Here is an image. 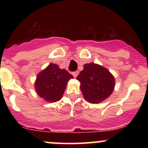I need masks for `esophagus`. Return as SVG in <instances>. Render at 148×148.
Here are the masks:
<instances>
[{
  "instance_id": "34e87169",
  "label": "esophagus",
  "mask_w": 148,
  "mask_h": 148,
  "mask_svg": "<svg viewBox=\"0 0 148 148\" xmlns=\"http://www.w3.org/2000/svg\"><path fill=\"white\" fill-rule=\"evenodd\" d=\"M78 74H79V72L78 71H76V72H74L72 73V75L74 76V78H76L78 76Z\"/></svg>"
}]
</instances>
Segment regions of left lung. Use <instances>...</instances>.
<instances>
[{"mask_svg":"<svg viewBox=\"0 0 148 148\" xmlns=\"http://www.w3.org/2000/svg\"><path fill=\"white\" fill-rule=\"evenodd\" d=\"M76 79L81 83L80 88L84 99L97 103L108 98L115 87V79L106 68L95 63H87Z\"/></svg>","mask_w":148,"mask_h":148,"instance_id":"left-lung-1","label":"left lung"}]
</instances>
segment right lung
Instances as JSON below:
<instances>
[{
  "mask_svg": "<svg viewBox=\"0 0 148 148\" xmlns=\"http://www.w3.org/2000/svg\"><path fill=\"white\" fill-rule=\"evenodd\" d=\"M74 76L56 64H49L39 73L35 83L37 95L49 102H56L62 98L69 79Z\"/></svg>",
  "mask_w": 148,
  "mask_h": 148,
  "instance_id": "obj_1",
  "label": "right lung"
}]
</instances>
